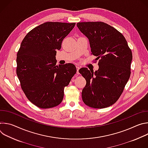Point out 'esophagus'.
I'll use <instances>...</instances> for the list:
<instances>
[{
  "label": "esophagus",
  "mask_w": 148,
  "mask_h": 148,
  "mask_svg": "<svg viewBox=\"0 0 148 148\" xmlns=\"http://www.w3.org/2000/svg\"><path fill=\"white\" fill-rule=\"evenodd\" d=\"M76 68H77V73L78 74H79V69H80V67H79V66H76Z\"/></svg>",
  "instance_id": "34e87169"
}]
</instances>
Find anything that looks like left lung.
<instances>
[{
	"mask_svg": "<svg viewBox=\"0 0 148 148\" xmlns=\"http://www.w3.org/2000/svg\"><path fill=\"white\" fill-rule=\"evenodd\" d=\"M77 26L88 38L95 60H99L97 71L79 70L86 80L82 101L91 108L108 107L119 99L130 77L132 51L122 33L107 23L79 22Z\"/></svg>",
	"mask_w": 148,
	"mask_h": 148,
	"instance_id": "left-lung-1",
	"label": "left lung"
}]
</instances>
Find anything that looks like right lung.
Segmentation results:
<instances>
[{"label":"right lung","mask_w":148,"mask_h":148,"mask_svg":"<svg viewBox=\"0 0 148 148\" xmlns=\"http://www.w3.org/2000/svg\"><path fill=\"white\" fill-rule=\"evenodd\" d=\"M75 23L48 22L30 31L17 54L16 74L27 99L38 108L58 105L77 72L71 63L56 65V56L62 41Z\"/></svg>","instance_id":"add662e5"}]
</instances>
